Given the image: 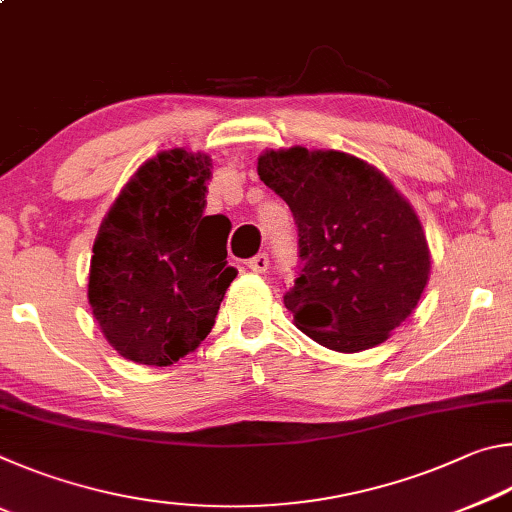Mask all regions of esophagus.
I'll return each mask as SVG.
<instances>
[{
    "instance_id": "1",
    "label": "esophagus",
    "mask_w": 512,
    "mask_h": 512,
    "mask_svg": "<svg viewBox=\"0 0 512 512\" xmlns=\"http://www.w3.org/2000/svg\"><path fill=\"white\" fill-rule=\"evenodd\" d=\"M248 268L255 273H266L268 271V255L259 253L253 259H248Z\"/></svg>"
}]
</instances>
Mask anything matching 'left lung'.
Returning <instances> with one entry per match:
<instances>
[{"label": "left lung", "mask_w": 512, "mask_h": 512, "mask_svg": "<svg viewBox=\"0 0 512 512\" xmlns=\"http://www.w3.org/2000/svg\"><path fill=\"white\" fill-rule=\"evenodd\" d=\"M257 173L287 201L302 268L284 307L336 352L384 343L413 314L431 255L413 205L377 167L334 149L264 151Z\"/></svg>", "instance_id": "left-lung-1"}]
</instances>
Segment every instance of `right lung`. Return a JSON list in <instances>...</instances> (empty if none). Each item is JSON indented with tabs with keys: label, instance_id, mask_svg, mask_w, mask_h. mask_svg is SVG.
<instances>
[{
	"label": "right lung",
	"instance_id": "1",
	"mask_svg": "<svg viewBox=\"0 0 512 512\" xmlns=\"http://www.w3.org/2000/svg\"><path fill=\"white\" fill-rule=\"evenodd\" d=\"M210 178V155L160 151L101 221L88 300L106 341L128 361L162 368L194 352L237 277L225 262L228 225L203 214Z\"/></svg>",
	"mask_w": 512,
	"mask_h": 512
}]
</instances>
